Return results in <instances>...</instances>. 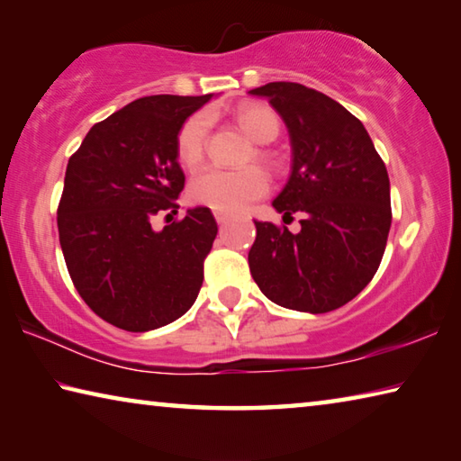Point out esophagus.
Instances as JSON below:
<instances>
[{
	"label": "esophagus",
	"instance_id": "1",
	"mask_svg": "<svg viewBox=\"0 0 461 461\" xmlns=\"http://www.w3.org/2000/svg\"><path fill=\"white\" fill-rule=\"evenodd\" d=\"M213 215H215L217 223H225L230 220V213H225V212H213Z\"/></svg>",
	"mask_w": 461,
	"mask_h": 461
}]
</instances>
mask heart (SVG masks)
I'll list each match as a JSON object with an SVG mask.
<instances>
[{
    "label": "heart",
    "instance_id": "1",
    "mask_svg": "<svg viewBox=\"0 0 461 461\" xmlns=\"http://www.w3.org/2000/svg\"><path fill=\"white\" fill-rule=\"evenodd\" d=\"M238 126L258 144H270L280 134V118L275 109L262 104H249L236 113ZM209 122L205 113H193L176 131V156L186 168H197L205 158ZM252 156L275 165V156L267 146H256ZM270 189L268 176L258 167L240 170L205 168L189 183V199L194 205L215 212H241L249 203L262 199Z\"/></svg>",
    "mask_w": 461,
    "mask_h": 461
}]
</instances>
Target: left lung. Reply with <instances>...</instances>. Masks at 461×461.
<instances>
[{
	"label": "left lung",
	"mask_w": 461,
	"mask_h": 461,
	"mask_svg": "<svg viewBox=\"0 0 461 461\" xmlns=\"http://www.w3.org/2000/svg\"><path fill=\"white\" fill-rule=\"evenodd\" d=\"M285 120L293 168L272 201L278 213H303L301 231L256 223L249 272L280 307L303 313L339 309L364 291L384 256L390 181L364 123L338 101L301 83L249 91Z\"/></svg>",
	"instance_id": "obj_1"
}]
</instances>
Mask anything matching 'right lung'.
<instances>
[{
    "label": "right lung",
    "instance_id": "obj_1",
    "mask_svg": "<svg viewBox=\"0 0 461 461\" xmlns=\"http://www.w3.org/2000/svg\"><path fill=\"white\" fill-rule=\"evenodd\" d=\"M212 95H150L95 123L71 158L59 203V240L73 285L93 313L126 331L185 315L203 285L217 223L207 207L176 213L185 186L176 131ZM170 213L167 217H170Z\"/></svg>",
    "mask_w": 461,
    "mask_h": 461
}]
</instances>
